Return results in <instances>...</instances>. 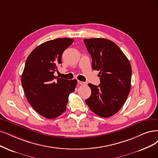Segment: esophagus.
<instances>
[{
    "instance_id": "esophagus-1",
    "label": "esophagus",
    "mask_w": 158,
    "mask_h": 158,
    "mask_svg": "<svg viewBox=\"0 0 158 158\" xmlns=\"http://www.w3.org/2000/svg\"><path fill=\"white\" fill-rule=\"evenodd\" d=\"M78 84H80V85H85L86 84V83L84 82V81H80V80L78 81Z\"/></svg>"
}]
</instances>
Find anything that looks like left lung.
<instances>
[{"label":"left lung","mask_w":158,"mask_h":158,"mask_svg":"<svg viewBox=\"0 0 158 158\" xmlns=\"http://www.w3.org/2000/svg\"><path fill=\"white\" fill-rule=\"evenodd\" d=\"M92 58V68L99 71L100 84H89L91 94L85 100L90 110L102 117L117 113L127 100L131 88V67L122 50L104 38L84 40Z\"/></svg>","instance_id":"left-lung-1"}]
</instances>
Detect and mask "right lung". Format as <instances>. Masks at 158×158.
Instances as JSON below:
<instances>
[{"instance_id":"1","label":"right lung","mask_w":158,"mask_h":158,"mask_svg":"<svg viewBox=\"0 0 158 158\" xmlns=\"http://www.w3.org/2000/svg\"><path fill=\"white\" fill-rule=\"evenodd\" d=\"M73 41L66 37L46 41L33 50L25 63L21 76L25 95L35 111L45 118H56L66 110L69 94L77 84L75 79L54 75L63 52Z\"/></svg>"}]
</instances>
